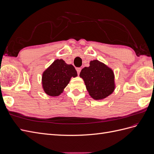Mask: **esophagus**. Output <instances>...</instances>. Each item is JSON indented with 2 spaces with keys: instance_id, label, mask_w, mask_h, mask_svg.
<instances>
[{
  "instance_id": "obj_1",
  "label": "esophagus",
  "mask_w": 154,
  "mask_h": 154,
  "mask_svg": "<svg viewBox=\"0 0 154 154\" xmlns=\"http://www.w3.org/2000/svg\"><path fill=\"white\" fill-rule=\"evenodd\" d=\"M81 70H82V69H81L80 67H78V68L76 69V71H77V72H78V75H79V74H80V72H81Z\"/></svg>"
}]
</instances>
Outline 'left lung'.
Masks as SVG:
<instances>
[{"mask_svg":"<svg viewBox=\"0 0 154 154\" xmlns=\"http://www.w3.org/2000/svg\"><path fill=\"white\" fill-rule=\"evenodd\" d=\"M80 76L84 80L87 90L94 100L104 99L114 91L112 70L98 60L91 61L89 67L82 69Z\"/></svg>","mask_w":154,"mask_h":154,"instance_id":"8db88e82","label":"left lung"}]
</instances>
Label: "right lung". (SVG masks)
I'll use <instances>...</instances> for the list:
<instances>
[{"label": "right lung", "mask_w": 154, "mask_h": 154, "mask_svg": "<svg viewBox=\"0 0 154 154\" xmlns=\"http://www.w3.org/2000/svg\"><path fill=\"white\" fill-rule=\"evenodd\" d=\"M77 76V72L72 65L63 60H56L42 74V85L46 94L57 96L63 92L71 77Z\"/></svg>", "instance_id": "1"}]
</instances>
